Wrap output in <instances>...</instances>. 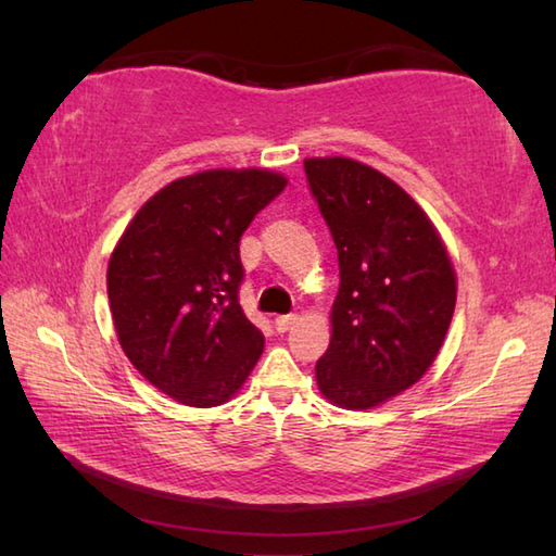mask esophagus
Here are the masks:
<instances>
[{
    "mask_svg": "<svg viewBox=\"0 0 556 556\" xmlns=\"http://www.w3.org/2000/svg\"><path fill=\"white\" fill-rule=\"evenodd\" d=\"M293 323H296V315H277L275 317L277 332H287V329H291Z\"/></svg>",
    "mask_w": 556,
    "mask_h": 556,
    "instance_id": "esophagus-1",
    "label": "esophagus"
}]
</instances>
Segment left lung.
<instances>
[{
	"mask_svg": "<svg viewBox=\"0 0 556 556\" xmlns=\"http://www.w3.org/2000/svg\"><path fill=\"white\" fill-rule=\"evenodd\" d=\"M339 255L320 392L351 410L380 406L428 372L456 305L440 233L404 188L349 157L303 162Z\"/></svg>",
	"mask_w": 556,
	"mask_h": 556,
	"instance_id": "1",
	"label": "left lung"
}]
</instances>
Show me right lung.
<instances>
[{"instance_id":"1","label":"right lung","mask_w":556,"mask_h":556,"mask_svg":"<svg viewBox=\"0 0 556 556\" xmlns=\"http://www.w3.org/2000/svg\"><path fill=\"white\" fill-rule=\"evenodd\" d=\"M287 179L269 169L184 176L136 212L108 267L116 337L134 368L186 406L239 392L265 349L239 289V241Z\"/></svg>"}]
</instances>
